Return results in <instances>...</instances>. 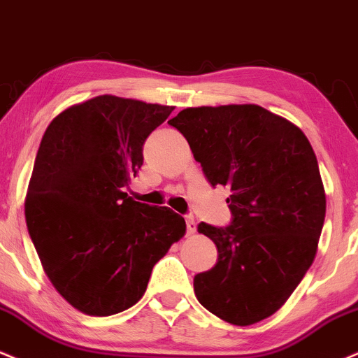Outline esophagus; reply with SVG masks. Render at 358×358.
I'll list each match as a JSON object with an SVG mask.
<instances>
[{"label": "esophagus", "mask_w": 358, "mask_h": 358, "mask_svg": "<svg viewBox=\"0 0 358 358\" xmlns=\"http://www.w3.org/2000/svg\"><path fill=\"white\" fill-rule=\"evenodd\" d=\"M186 228H187V234H194L196 233L194 216H186Z\"/></svg>", "instance_id": "1"}]
</instances>
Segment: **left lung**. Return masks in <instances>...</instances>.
Wrapping results in <instances>:
<instances>
[{"instance_id": "1", "label": "left lung", "mask_w": 358, "mask_h": 358, "mask_svg": "<svg viewBox=\"0 0 358 358\" xmlns=\"http://www.w3.org/2000/svg\"><path fill=\"white\" fill-rule=\"evenodd\" d=\"M169 125L186 137L213 187H229L226 228L199 222L217 263L194 276L206 310L246 327L278 312L317 255L325 189L308 138L259 105L184 108Z\"/></svg>"}]
</instances>
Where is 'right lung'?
Listing matches in <instances>:
<instances>
[{
    "instance_id": "1",
    "label": "right lung",
    "mask_w": 358,
    "mask_h": 358,
    "mask_svg": "<svg viewBox=\"0 0 358 358\" xmlns=\"http://www.w3.org/2000/svg\"><path fill=\"white\" fill-rule=\"evenodd\" d=\"M172 110L100 95L45 130L24 216L46 276L82 313L108 317L136 305L154 264L186 233L182 216L125 192L145 138Z\"/></svg>"
}]
</instances>
